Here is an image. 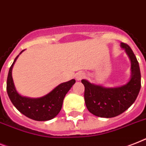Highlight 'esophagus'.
I'll list each match as a JSON object with an SVG mask.
<instances>
[{
	"instance_id": "esophagus-1",
	"label": "esophagus",
	"mask_w": 146,
	"mask_h": 146,
	"mask_svg": "<svg viewBox=\"0 0 146 146\" xmlns=\"http://www.w3.org/2000/svg\"><path fill=\"white\" fill-rule=\"evenodd\" d=\"M85 73H83V72H79V73H76V80L79 81V80H82V79L85 78Z\"/></svg>"
}]
</instances>
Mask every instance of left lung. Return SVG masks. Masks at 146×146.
Wrapping results in <instances>:
<instances>
[{
    "mask_svg": "<svg viewBox=\"0 0 146 146\" xmlns=\"http://www.w3.org/2000/svg\"><path fill=\"white\" fill-rule=\"evenodd\" d=\"M131 61V78L126 85L118 88H104L82 79L85 86V102L91 113L101 118H113L121 114L137 99L141 88L140 70L131 47L121 42Z\"/></svg>",
    "mask_w": 146,
    "mask_h": 146,
    "instance_id": "obj_1",
    "label": "left lung"
}]
</instances>
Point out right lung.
Listing matches in <instances>:
<instances>
[{
  "instance_id": "right-lung-1",
  "label": "right lung",
  "mask_w": 146,
  "mask_h": 146,
  "mask_svg": "<svg viewBox=\"0 0 146 146\" xmlns=\"http://www.w3.org/2000/svg\"><path fill=\"white\" fill-rule=\"evenodd\" d=\"M19 55L15 58L8 73L7 91L9 99L21 113L31 119L39 121L52 119L61 111L64 98L75 83L76 80L72 79L67 82L60 84L50 93L42 98H29L22 97L16 92L12 77V69Z\"/></svg>"
}]
</instances>
